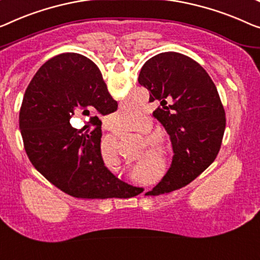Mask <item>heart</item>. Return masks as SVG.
I'll list each match as a JSON object with an SVG mask.
<instances>
[{
    "label": "heart",
    "instance_id": "heart-1",
    "mask_svg": "<svg viewBox=\"0 0 260 260\" xmlns=\"http://www.w3.org/2000/svg\"><path fill=\"white\" fill-rule=\"evenodd\" d=\"M141 111L134 110V108H122V110L118 111L117 113H114L111 118V126L112 131L114 132V134L117 137H126L131 133H133L134 131L138 129V125L140 124L141 127H139V131L141 132L143 140L146 141L147 146L153 147V148L160 150L162 152L166 146V142H167V139H166V135L160 131H150L153 126V121L148 115H144ZM143 120H141V118ZM142 122L140 123V121ZM106 154H115L110 146H106L105 148Z\"/></svg>",
    "mask_w": 260,
    "mask_h": 260
}]
</instances>
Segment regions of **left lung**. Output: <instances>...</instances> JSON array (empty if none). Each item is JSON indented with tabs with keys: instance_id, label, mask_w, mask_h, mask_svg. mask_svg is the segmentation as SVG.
I'll list each match as a JSON object with an SVG mask.
<instances>
[{
	"instance_id": "obj_1",
	"label": "left lung",
	"mask_w": 260,
	"mask_h": 260,
	"mask_svg": "<svg viewBox=\"0 0 260 260\" xmlns=\"http://www.w3.org/2000/svg\"><path fill=\"white\" fill-rule=\"evenodd\" d=\"M139 84L157 103L153 115L167 131L174 157L167 174L147 195L185 187L202 174L218 154L225 131V112L216 85L190 57L162 52L143 64Z\"/></svg>"
}]
</instances>
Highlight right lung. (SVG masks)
I'll return each instance as SVG.
<instances>
[{"label": "right lung", "mask_w": 260, "mask_h": 260, "mask_svg": "<svg viewBox=\"0 0 260 260\" xmlns=\"http://www.w3.org/2000/svg\"><path fill=\"white\" fill-rule=\"evenodd\" d=\"M117 108L99 69L88 58L69 52L45 61L26 87L19 111V129L30 162L50 183L77 199L139 195L142 188L114 176L100 153L98 115ZM76 113L90 118L84 128L92 124L95 128L84 132L72 127L69 119Z\"/></svg>", "instance_id": "right-lung-1"}]
</instances>
